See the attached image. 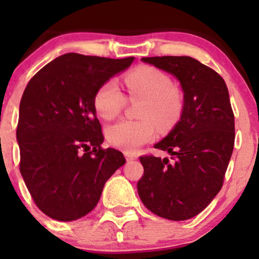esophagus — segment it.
<instances>
[{
	"label": "esophagus",
	"mask_w": 259,
	"mask_h": 259,
	"mask_svg": "<svg viewBox=\"0 0 259 259\" xmlns=\"http://www.w3.org/2000/svg\"><path fill=\"white\" fill-rule=\"evenodd\" d=\"M124 154H125V158H126L127 162H130V160H134V159H136V158H138V156H136V154H134V153L125 152V153H124Z\"/></svg>",
	"instance_id": "1"
}]
</instances>
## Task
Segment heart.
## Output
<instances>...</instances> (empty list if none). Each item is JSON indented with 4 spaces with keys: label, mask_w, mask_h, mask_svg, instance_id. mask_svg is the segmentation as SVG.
Segmentation results:
<instances>
[{
    "label": "heart",
    "mask_w": 259,
    "mask_h": 259,
    "mask_svg": "<svg viewBox=\"0 0 259 259\" xmlns=\"http://www.w3.org/2000/svg\"><path fill=\"white\" fill-rule=\"evenodd\" d=\"M129 99L144 100L139 111L141 120H123L107 126L106 139L109 145L125 152H135L156 135V126L169 129L179 119L183 111V96L171 85L170 78L153 67H141L124 78ZM125 96L113 80L97 89L94 106L106 120L117 118L125 106Z\"/></svg>",
    "instance_id": "heart-1"
}]
</instances>
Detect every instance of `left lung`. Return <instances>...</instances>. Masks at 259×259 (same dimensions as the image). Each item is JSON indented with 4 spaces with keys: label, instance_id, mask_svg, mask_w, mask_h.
I'll use <instances>...</instances> for the list:
<instances>
[{
    "label": "left lung",
    "instance_id": "left-lung-1",
    "mask_svg": "<svg viewBox=\"0 0 259 259\" xmlns=\"http://www.w3.org/2000/svg\"><path fill=\"white\" fill-rule=\"evenodd\" d=\"M173 74L184 91L180 120L154 148L174 159L140 157L144 175L138 183L142 203L169 221H186L212 202L224 183L234 150L235 121L224 79L187 56L144 57Z\"/></svg>",
    "mask_w": 259,
    "mask_h": 259
}]
</instances>
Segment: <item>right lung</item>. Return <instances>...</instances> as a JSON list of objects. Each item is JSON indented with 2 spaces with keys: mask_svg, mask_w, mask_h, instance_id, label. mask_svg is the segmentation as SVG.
Returning <instances> with one entry per match:
<instances>
[{
  "mask_svg": "<svg viewBox=\"0 0 259 259\" xmlns=\"http://www.w3.org/2000/svg\"><path fill=\"white\" fill-rule=\"evenodd\" d=\"M133 61L65 53L26 85L17 126L19 169L35 204L50 218L72 222L91 212L106 181L125 163L120 151L101 147L94 97Z\"/></svg>",
  "mask_w": 259,
  "mask_h": 259,
  "instance_id": "1",
  "label": "right lung"
}]
</instances>
